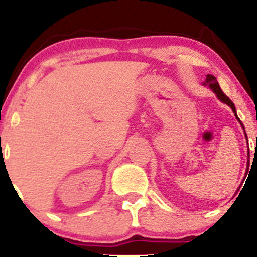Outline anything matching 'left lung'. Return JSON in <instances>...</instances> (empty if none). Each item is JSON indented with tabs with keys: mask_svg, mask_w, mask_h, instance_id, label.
Instances as JSON below:
<instances>
[{
	"mask_svg": "<svg viewBox=\"0 0 257 257\" xmlns=\"http://www.w3.org/2000/svg\"><path fill=\"white\" fill-rule=\"evenodd\" d=\"M206 83H208V84H209V87H210L211 89L214 90V93L216 94L217 98H219V99L221 100V101H223V102H225V104H227V105L229 106V107L232 108V111L234 112V114H235V117H237V119L239 120V122H240V119L238 118V116H237V112H235L234 104H233V102L231 101V99H229L228 96H227L226 94L223 93L222 89H221V88H220V84L217 83L216 78H215L213 75H208V76H206ZM240 124H241V126H243V128H244L243 123H240ZM245 135H246V134H245ZM249 156H250V153H249Z\"/></svg>",
	"mask_w": 257,
	"mask_h": 257,
	"instance_id": "8db88e82",
	"label": "left lung"
}]
</instances>
